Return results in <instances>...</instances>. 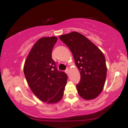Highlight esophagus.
Wrapping results in <instances>:
<instances>
[{
	"label": "esophagus",
	"instance_id": "obj_1",
	"mask_svg": "<svg viewBox=\"0 0 128 128\" xmlns=\"http://www.w3.org/2000/svg\"><path fill=\"white\" fill-rule=\"evenodd\" d=\"M66 73H67V75H69V73H70V71H69V70H68V68H67L66 70Z\"/></svg>",
	"mask_w": 128,
	"mask_h": 128
}]
</instances>
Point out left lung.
Instances as JSON below:
<instances>
[{
  "label": "left lung",
  "mask_w": 128,
  "mask_h": 128,
  "mask_svg": "<svg viewBox=\"0 0 128 128\" xmlns=\"http://www.w3.org/2000/svg\"><path fill=\"white\" fill-rule=\"evenodd\" d=\"M72 53L80 72L76 85L79 96L86 100L95 99L102 92L106 80L107 68L104 54L90 40L77 32L60 36Z\"/></svg>",
  "instance_id": "8db88e82"
}]
</instances>
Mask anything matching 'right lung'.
I'll return each mask as SVG.
<instances>
[{"instance_id":"add662e5","label":"right lung","mask_w":128,"mask_h":128,"mask_svg":"<svg viewBox=\"0 0 128 128\" xmlns=\"http://www.w3.org/2000/svg\"><path fill=\"white\" fill-rule=\"evenodd\" d=\"M57 42L56 36L39 39L30 50L24 62V74L32 92L48 104L62 99L67 75L58 70L52 58V51Z\"/></svg>"}]
</instances>
